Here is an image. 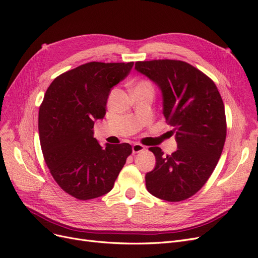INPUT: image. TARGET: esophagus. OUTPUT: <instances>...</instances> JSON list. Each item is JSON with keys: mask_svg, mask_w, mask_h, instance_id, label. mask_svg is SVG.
Listing matches in <instances>:
<instances>
[{"mask_svg": "<svg viewBox=\"0 0 258 258\" xmlns=\"http://www.w3.org/2000/svg\"><path fill=\"white\" fill-rule=\"evenodd\" d=\"M144 150H145V146L142 145V144H140V143H136V144L132 145V153H134V154L141 153Z\"/></svg>", "mask_w": 258, "mask_h": 258, "instance_id": "1", "label": "esophagus"}]
</instances>
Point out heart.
<instances>
[{"label":"heart","instance_id":"heart-1","mask_svg":"<svg viewBox=\"0 0 258 258\" xmlns=\"http://www.w3.org/2000/svg\"><path fill=\"white\" fill-rule=\"evenodd\" d=\"M137 89H153V85L151 82L146 80H140L134 86V90Z\"/></svg>","mask_w":258,"mask_h":258}]
</instances>
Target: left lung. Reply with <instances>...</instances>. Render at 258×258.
<instances>
[{
	"instance_id": "8db88e82",
	"label": "left lung",
	"mask_w": 258,
	"mask_h": 258,
	"mask_svg": "<svg viewBox=\"0 0 258 258\" xmlns=\"http://www.w3.org/2000/svg\"><path fill=\"white\" fill-rule=\"evenodd\" d=\"M136 70L161 90L163 116L177 143L171 155L150 147L156 166L145 175L146 188L162 200H186L207 183L222 155L227 131L222 97L210 77L184 61H138Z\"/></svg>"
}]
</instances>
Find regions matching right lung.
Listing matches in <instances>:
<instances>
[{"label":"right lung","mask_w":258,"mask_h":258,"mask_svg":"<svg viewBox=\"0 0 258 258\" xmlns=\"http://www.w3.org/2000/svg\"><path fill=\"white\" fill-rule=\"evenodd\" d=\"M134 62H88L59 75L45 93L38 132L46 165L72 197L89 200L111 191L132 147L101 146L93 124L105 115L111 89L130 73Z\"/></svg>","instance_id":"1"}]
</instances>
